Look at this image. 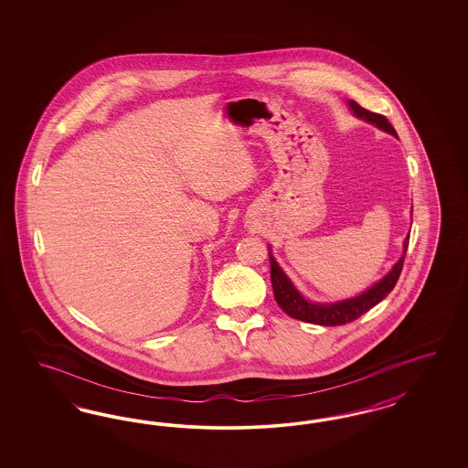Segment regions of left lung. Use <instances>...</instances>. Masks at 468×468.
<instances>
[{"instance_id":"left-lung-1","label":"left lung","mask_w":468,"mask_h":468,"mask_svg":"<svg viewBox=\"0 0 468 468\" xmlns=\"http://www.w3.org/2000/svg\"><path fill=\"white\" fill-rule=\"evenodd\" d=\"M348 106H350V110L354 112L356 118H362L368 123H372V125L381 128L384 132L398 137L397 130L393 128V125L388 122V118L383 114L372 113L366 108H362L360 104H356L355 101H350ZM407 249H409V237L405 239V243H403V254L398 259L393 270L389 271L383 280L372 284L368 290L360 293L358 297L341 300V302H335V303H314V302H309L307 298L302 297L300 292L290 282V278L284 274L283 270L280 268V264L274 261V257L270 252L271 283H272L274 298H276L278 305L290 317L303 321V323L319 324V326H341V324L352 323L355 319H358L362 314L370 311L374 305H378L384 297H388V293H391V290L395 288L398 278L401 274V270H403V261H405Z\"/></svg>"}]
</instances>
